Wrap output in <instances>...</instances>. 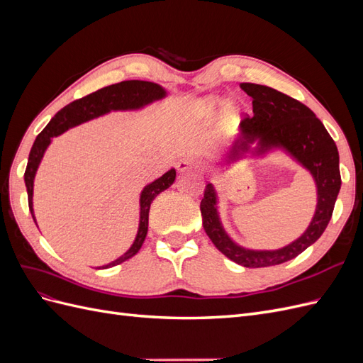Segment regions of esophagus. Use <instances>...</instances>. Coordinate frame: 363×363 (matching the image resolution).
<instances>
[{
  "label": "esophagus",
  "instance_id": "esophagus-1",
  "mask_svg": "<svg viewBox=\"0 0 363 363\" xmlns=\"http://www.w3.org/2000/svg\"><path fill=\"white\" fill-rule=\"evenodd\" d=\"M199 167H200L199 162H196L194 157H186V159H182L177 163V171L179 172H188V171L196 169Z\"/></svg>",
  "mask_w": 363,
  "mask_h": 363
}]
</instances>
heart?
<instances>
[{"label":"heart","mask_w":363,"mask_h":363,"mask_svg":"<svg viewBox=\"0 0 363 363\" xmlns=\"http://www.w3.org/2000/svg\"><path fill=\"white\" fill-rule=\"evenodd\" d=\"M219 106H221V98H218V96H206V98H203V100L200 101L199 111L204 116H211V115H213L216 112V108ZM238 112H239L238 106L233 101H227L224 104V107H223V118L225 121H232V119H235L238 116Z\"/></svg>","instance_id":"heart-1"}]
</instances>
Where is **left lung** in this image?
I'll use <instances>...</instances> for the list:
<instances>
[{
    "instance_id": "1",
    "label": "left lung",
    "mask_w": 363,
    "mask_h": 363,
    "mask_svg": "<svg viewBox=\"0 0 363 363\" xmlns=\"http://www.w3.org/2000/svg\"><path fill=\"white\" fill-rule=\"evenodd\" d=\"M242 91L252 98V116L239 125V133L223 159L228 167L251 152L263 156L272 150H283L312 174L316 184L315 215L306 232L294 242L279 250H250L238 245L227 235L218 213V194L207 183L200 211L203 227L213 245L230 260L245 268L280 265L316 242L330 221L340 189L339 152L335 140L309 107L272 87L242 83ZM256 145V147H252Z\"/></svg>"
}]
</instances>
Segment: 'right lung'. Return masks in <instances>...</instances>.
Wrapping results in <instances>:
<instances>
[{"instance_id":"1","label":"right lung","mask_w":363,"mask_h":363,"mask_svg":"<svg viewBox=\"0 0 363 363\" xmlns=\"http://www.w3.org/2000/svg\"><path fill=\"white\" fill-rule=\"evenodd\" d=\"M164 96H167V91H164L160 84L151 83V82H142V80H127V82L106 86L103 89H98L94 94L80 98V100H75L68 106H65L62 111H59L56 115H54V118L50 121L48 125L38 135L35 144H33L30 150L26 174H24V182H26L27 194H28V207H30L33 219H35V223H36V218H35V211H33V186H35L36 171L42 162L43 155H45L48 145L51 144L52 138L62 135L63 131H67L75 125L86 123V121L95 119L106 113L118 112V111L121 112L139 111V108H144L145 106L155 103L157 100H162ZM174 180H175V169L171 168L168 172H164L162 177L151 182L150 184L145 186L144 189H142L140 199H139V206H140L139 227H138V233L133 244H131V247L124 252L123 256H119L113 262L107 263V265H103L98 269H106V268L119 265V263L133 257L140 250L148 232L150 206L160 192L169 188V186L174 183Z\"/></svg>"}]
</instances>
